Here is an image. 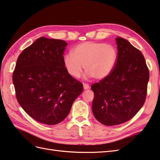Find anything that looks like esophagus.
<instances>
[{"mask_svg": "<svg viewBox=\"0 0 160 160\" xmlns=\"http://www.w3.org/2000/svg\"><path fill=\"white\" fill-rule=\"evenodd\" d=\"M83 87H84V89L86 90V89H89V85L88 84L86 83H83Z\"/></svg>", "mask_w": 160, "mask_h": 160, "instance_id": "esophagus-1", "label": "esophagus"}]
</instances>
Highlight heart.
I'll use <instances>...</instances> for the list:
<instances>
[{
    "label": "heart",
    "instance_id": "obj_1",
    "mask_svg": "<svg viewBox=\"0 0 160 160\" xmlns=\"http://www.w3.org/2000/svg\"><path fill=\"white\" fill-rule=\"evenodd\" d=\"M118 60V51L112 45L87 41L80 43L72 49V53L63 56L67 71L73 78H78L82 65L88 76L102 80L113 71Z\"/></svg>",
    "mask_w": 160,
    "mask_h": 160
}]
</instances>
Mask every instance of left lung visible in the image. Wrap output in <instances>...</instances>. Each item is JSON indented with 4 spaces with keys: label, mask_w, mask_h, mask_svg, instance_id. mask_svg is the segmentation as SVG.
<instances>
[{
    "label": "left lung",
    "mask_w": 160,
    "mask_h": 160,
    "mask_svg": "<svg viewBox=\"0 0 160 160\" xmlns=\"http://www.w3.org/2000/svg\"><path fill=\"white\" fill-rule=\"evenodd\" d=\"M118 60L107 78L92 84V111L106 126L118 125L134 117L143 106L147 93L149 71L143 54L128 40L115 38Z\"/></svg>",
    "instance_id": "left-lung-1"
}]
</instances>
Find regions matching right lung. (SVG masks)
Segmentation results:
<instances>
[{"instance_id": "add662e5", "label": "right lung", "mask_w": 160, "mask_h": 160, "mask_svg": "<svg viewBox=\"0 0 160 160\" xmlns=\"http://www.w3.org/2000/svg\"><path fill=\"white\" fill-rule=\"evenodd\" d=\"M67 43L40 37L20 54L12 80L19 104L40 123H60L69 113L83 85L63 64Z\"/></svg>"}]
</instances>
